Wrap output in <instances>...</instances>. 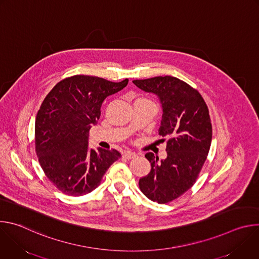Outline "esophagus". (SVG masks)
Segmentation results:
<instances>
[{
  "label": "esophagus",
  "mask_w": 259,
  "mask_h": 259,
  "mask_svg": "<svg viewBox=\"0 0 259 259\" xmlns=\"http://www.w3.org/2000/svg\"><path fill=\"white\" fill-rule=\"evenodd\" d=\"M123 157L126 159H133L136 157V154L129 152V151H125V152H123Z\"/></svg>",
  "instance_id": "1"
}]
</instances>
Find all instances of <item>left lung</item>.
<instances>
[{
    "label": "left lung",
    "mask_w": 259,
    "mask_h": 259,
    "mask_svg": "<svg viewBox=\"0 0 259 259\" xmlns=\"http://www.w3.org/2000/svg\"><path fill=\"white\" fill-rule=\"evenodd\" d=\"M133 83L142 91L158 96L163 112L159 134L170 138L166 159L159 162L153 153L145 155L152 168L139 179V189L154 202L169 203L194 186L207 159L212 139L209 110L196 89L175 77H155Z\"/></svg>",
    "instance_id": "8db88e82"
}]
</instances>
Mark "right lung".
Segmentation results:
<instances>
[{
    "instance_id": "add662e5",
    "label": "right lung",
    "mask_w": 259,
    "mask_h": 259,
    "mask_svg": "<svg viewBox=\"0 0 259 259\" xmlns=\"http://www.w3.org/2000/svg\"><path fill=\"white\" fill-rule=\"evenodd\" d=\"M128 81L72 76L57 83L44 99L34 124L35 152L46 176L63 194H89L121 158L116 150L89 149L88 137L104 99L121 91Z\"/></svg>"
}]
</instances>
